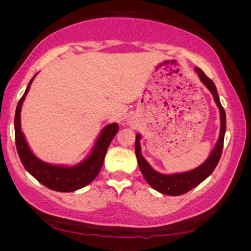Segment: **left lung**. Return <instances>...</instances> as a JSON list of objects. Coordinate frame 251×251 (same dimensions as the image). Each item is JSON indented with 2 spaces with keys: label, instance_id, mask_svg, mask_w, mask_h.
<instances>
[{
  "label": "left lung",
  "instance_id": "obj_1",
  "mask_svg": "<svg viewBox=\"0 0 251 251\" xmlns=\"http://www.w3.org/2000/svg\"><path fill=\"white\" fill-rule=\"evenodd\" d=\"M195 70L197 73H198L199 77L205 85V87L210 91V93L212 94V96H214V100L220 111V120H221V127H220L219 139L216 143L214 150H212V151L210 153L209 157L206 159V161L202 163L200 166H198V168L185 173L172 174V175L160 174L156 172L154 169H151V166L141 155V151H140L141 135L140 134L136 135L135 151H136V157H137L138 165H139L142 176L151 187L156 189L157 192L164 195H169V196L183 195L191 191V189H193L194 187H196L197 185H199L201 182H203L208 176H210V174L214 172L222 155L224 136L226 131L225 111L222 107L221 102H220V98H219L215 83L212 82V80L208 78L206 75H205V73L200 69V68H196Z\"/></svg>",
  "mask_w": 251,
  "mask_h": 251
}]
</instances>
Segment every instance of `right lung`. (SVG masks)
<instances>
[{"label": "right lung", "instance_id": "obj_1", "mask_svg": "<svg viewBox=\"0 0 251 251\" xmlns=\"http://www.w3.org/2000/svg\"><path fill=\"white\" fill-rule=\"evenodd\" d=\"M34 76L30 79L24 95L19 100L14 116V134H16V146L21 161L26 171L33 176L43 185L55 192L69 193L90 184L98 173L100 172L105 153L112 139L118 132V125L111 124L102 128L95 146L88 158L74 166L53 165L42 161L30 150L21 131V110L25 97L30 89Z\"/></svg>", "mask_w": 251, "mask_h": 251}]
</instances>
